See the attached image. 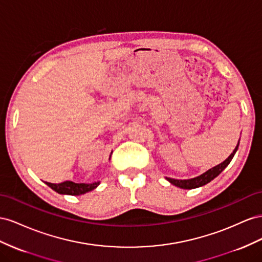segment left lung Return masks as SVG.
Segmentation results:
<instances>
[{"label": "left lung", "instance_id": "left-lung-1", "mask_svg": "<svg viewBox=\"0 0 262 262\" xmlns=\"http://www.w3.org/2000/svg\"><path fill=\"white\" fill-rule=\"evenodd\" d=\"M238 146H239V141H238L236 148L234 149V151L231 152V155L228 157V158L225 161H223L222 163L217 164L216 167H214L210 170H207L206 172H204L203 174H201L200 177H196L194 179H190V180H174V179L167 178V180L170 183H172V184L179 186V188H181V189H195V188H199V186L205 185L206 183L211 182L214 178L217 177L222 172V171L228 166V163L230 162L231 159H233L235 152L237 151Z\"/></svg>", "mask_w": 262, "mask_h": 262}]
</instances>
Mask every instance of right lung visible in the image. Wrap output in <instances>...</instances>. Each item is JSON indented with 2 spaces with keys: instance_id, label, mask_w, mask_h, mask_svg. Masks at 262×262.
Masks as SVG:
<instances>
[{
  "instance_id": "1",
  "label": "right lung",
  "mask_w": 262,
  "mask_h": 262,
  "mask_svg": "<svg viewBox=\"0 0 262 262\" xmlns=\"http://www.w3.org/2000/svg\"><path fill=\"white\" fill-rule=\"evenodd\" d=\"M46 184L52 190L60 194H69V195H80V194H84L89 191L94 190L96 186L99 185V182L91 183V184H84V183H74L72 181H64L62 183H49L46 182Z\"/></svg>"
}]
</instances>
